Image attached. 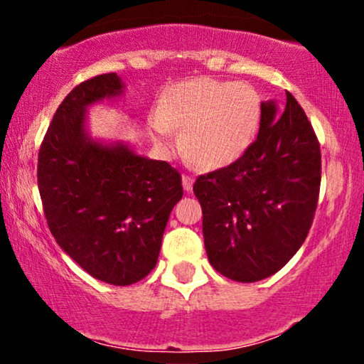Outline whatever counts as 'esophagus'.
<instances>
[{
	"label": "esophagus",
	"mask_w": 364,
	"mask_h": 364,
	"mask_svg": "<svg viewBox=\"0 0 364 364\" xmlns=\"http://www.w3.org/2000/svg\"><path fill=\"white\" fill-rule=\"evenodd\" d=\"M193 183H195L193 176H190V174H183V188H185L186 191L193 190Z\"/></svg>",
	"instance_id": "obj_1"
}]
</instances>
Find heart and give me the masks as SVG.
<instances>
[{"label":"heart","mask_w":364,"mask_h":364,"mask_svg":"<svg viewBox=\"0 0 364 364\" xmlns=\"http://www.w3.org/2000/svg\"><path fill=\"white\" fill-rule=\"evenodd\" d=\"M260 121L262 97L255 87L203 77L168 89L147 123L162 150L176 147L174 127H181L186 156L203 168H223L248 150Z\"/></svg>","instance_id":"obj_1"}]
</instances>
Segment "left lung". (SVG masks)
<instances>
[{"label": "left lung", "instance_id": "obj_1", "mask_svg": "<svg viewBox=\"0 0 364 364\" xmlns=\"http://www.w3.org/2000/svg\"><path fill=\"white\" fill-rule=\"evenodd\" d=\"M320 181V144L303 107L289 92L282 112L262 102L257 140L193 185L210 265L237 282L279 272L306 240Z\"/></svg>", "mask_w": 364, "mask_h": 364}]
</instances>
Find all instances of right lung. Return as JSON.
I'll return each instance as SVG.
<instances>
[{
    "label": "right lung",
    "mask_w": 364,
    "mask_h": 364,
    "mask_svg": "<svg viewBox=\"0 0 364 364\" xmlns=\"http://www.w3.org/2000/svg\"><path fill=\"white\" fill-rule=\"evenodd\" d=\"M116 73L82 82L54 112L37 162L49 231L99 281L129 286L156 267L181 174L128 145L101 144L85 129L87 107L123 94Z\"/></svg>",
    "instance_id": "1"
}]
</instances>
